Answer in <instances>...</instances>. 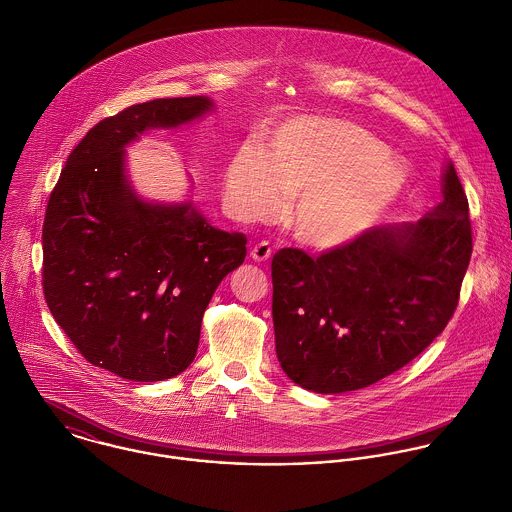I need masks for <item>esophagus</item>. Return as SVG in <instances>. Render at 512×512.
I'll list each match as a JSON object with an SVG mask.
<instances>
[{
	"mask_svg": "<svg viewBox=\"0 0 512 512\" xmlns=\"http://www.w3.org/2000/svg\"><path fill=\"white\" fill-rule=\"evenodd\" d=\"M249 257H251L253 261H257V263L267 261V259L271 257V245H269L267 241H261V243L253 245L251 251H249Z\"/></svg>",
	"mask_w": 512,
	"mask_h": 512,
	"instance_id": "34e87169",
	"label": "esophagus"
}]
</instances>
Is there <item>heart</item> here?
Returning a JSON list of instances; mask_svg holds the SVG:
<instances>
[{
	"mask_svg": "<svg viewBox=\"0 0 512 512\" xmlns=\"http://www.w3.org/2000/svg\"><path fill=\"white\" fill-rule=\"evenodd\" d=\"M405 165L357 123L333 117H295L281 125L265 151L243 145L225 169V195L243 219L277 211L291 197L285 221L313 249H337L375 223L401 199Z\"/></svg>",
	"mask_w": 512,
	"mask_h": 512,
	"instance_id": "obj_1",
	"label": "heart"
}]
</instances>
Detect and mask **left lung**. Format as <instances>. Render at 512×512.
<instances>
[{
    "mask_svg": "<svg viewBox=\"0 0 512 512\" xmlns=\"http://www.w3.org/2000/svg\"><path fill=\"white\" fill-rule=\"evenodd\" d=\"M441 195L417 223L369 229L317 259L275 253V351L293 383L323 395L365 389L443 333L473 253L469 201L451 161Z\"/></svg>",
    "mask_w": 512,
    "mask_h": 512,
    "instance_id": "1",
    "label": "left lung"
}]
</instances>
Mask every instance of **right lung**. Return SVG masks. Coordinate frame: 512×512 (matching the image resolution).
<instances>
[{"instance_id":"add662e5","label":"right lung","mask_w":512,"mask_h":512,"mask_svg":"<svg viewBox=\"0 0 512 512\" xmlns=\"http://www.w3.org/2000/svg\"><path fill=\"white\" fill-rule=\"evenodd\" d=\"M215 111L211 97L137 103L99 121L67 157L43 221V293L77 351L137 383L165 381L195 359L203 313L247 255V237L213 227L187 195L149 201L127 147Z\"/></svg>"}]
</instances>
